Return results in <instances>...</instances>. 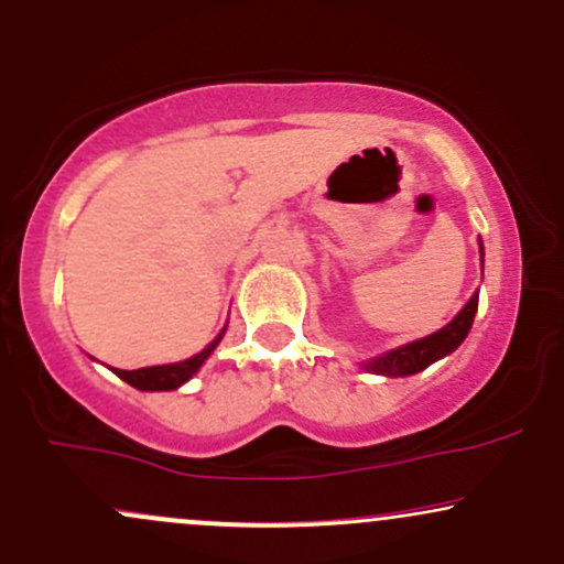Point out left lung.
<instances>
[{"label":"left lung","mask_w":564,"mask_h":564,"mask_svg":"<svg viewBox=\"0 0 564 564\" xmlns=\"http://www.w3.org/2000/svg\"><path fill=\"white\" fill-rule=\"evenodd\" d=\"M482 253V245H480ZM475 311H478V295L469 297V303L465 308L456 314L454 322H448L446 327L438 329V333L422 337V340L409 343V346H401L395 350H388L386 356H377V359L367 361L364 367L372 369L377 375H388V377H406V375H416L422 369H427L430 364L443 359L446 354H452L454 348L462 346L469 327H473Z\"/></svg>","instance_id":"left-lung-1"}]
</instances>
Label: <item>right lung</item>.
<instances>
[{"mask_svg":"<svg viewBox=\"0 0 564 564\" xmlns=\"http://www.w3.org/2000/svg\"><path fill=\"white\" fill-rule=\"evenodd\" d=\"M221 335H218L208 348H203L200 354L192 356L187 361L165 364V367L131 369V372H126V369H112V372L121 377V380L129 382V386H134L137 390H174L178 386H184V382H187L189 377L203 367V361L214 354V348L218 346V340H221Z\"/></svg>","mask_w":564,"mask_h":564,"instance_id":"right-lung-1","label":"right lung"}]
</instances>
